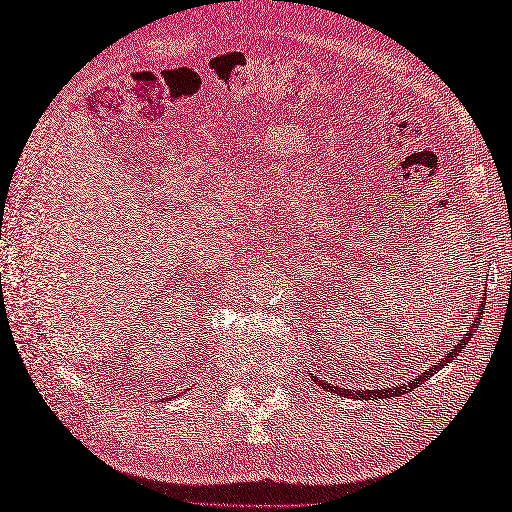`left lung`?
I'll list each match as a JSON object with an SVG mask.
<instances>
[{
  "label": "left lung",
  "mask_w": 512,
  "mask_h": 512,
  "mask_svg": "<svg viewBox=\"0 0 512 512\" xmlns=\"http://www.w3.org/2000/svg\"><path fill=\"white\" fill-rule=\"evenodd\" d=\"M484 303H486V295H484V301H480V306H477V312H475V321H473V325H471V328H469V332H466L464 336H462V339H460V343L458 345H455L453 347V350H449V354L447 356H444V358H440V361L436 363V365H433V367H429V369H424V372L418 376V378H413V380H409V383L407 385H396L394 389H383V391H380V389H367V391H363V389H341V387H330L328 383H321V380L317 378V376H312L314 378V383H317V385H321L325 391H332V394H336V396H343V398H356V400H376V398H389L391 394H394V396H398V394H405V391L407 389H416L418 385H422L424 383V380H427V378H431L433 374H438L440 372V369L444 367V365H447V363H451L453 361V358L455 356H460V352H464V347L466 345H469V341L473 339V328H475V325L477 323H480V317H482V312H484Z\"/></svg>",
  "instance_id": "left-lung-1"
}]
</instances>
